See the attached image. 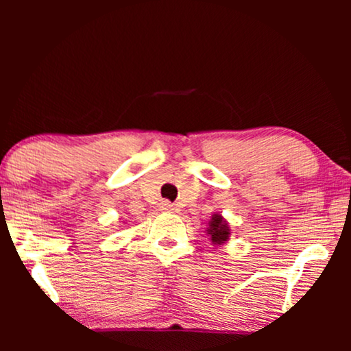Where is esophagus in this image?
Segmentation results:
<instances>
[{
  "instance_id": "esophagus-1",
  "label": "esophagus",
  "mask_w": 351,
  "mask_h": 351,
  "mask_svg": "<svg viewBox=\"0 0 351 351\" xmlns=\"http://www.w3.org/2000/svg\"><path fill=\"white\" fill-rule=\"evenodd\" d=\"M161 210H166V213H171V210H174V206H172L169 201H162L161 203Z\"/></svg>"
}]
</instances>
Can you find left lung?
I'll list each match as a JSON object with an SVG mask.
<instances>
[{
  "mask_svg": "<svg viewBox=\"0 0 351 351\" xmlns=\"http://www.w3.org/2000/svg\"><path fill=\"white\" fill-rule=\"evenodd\" d=\"M208 233L210 234V238H213L214 243L222 244L223 241H227L228 239L230 228H228V225L223 222V219L220 217V215L214 214V217H213V220H210V225L208 228Z\"/></svg>",
  "mask_w": 351,
  "mask_h": 351,
  "instance_id": "obj_1",
  "label": "left lung"
}]
</instances>
